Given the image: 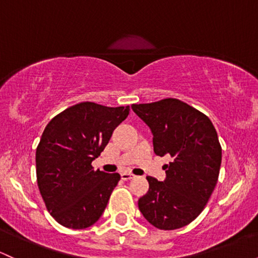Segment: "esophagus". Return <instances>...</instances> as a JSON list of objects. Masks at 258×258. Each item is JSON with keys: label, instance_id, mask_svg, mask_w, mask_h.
Returning <instances> with one entry per match:
<instances>
[{"label": "esophagus", "instance_id": "obj_1", "mask_svg": "<svg viewBox=\"0 0 258 258\" xmlns=\"http://www.w3.org/2000/svg\"><path fill=\"white\" fill-rule=\"evenodd\" d=\"M134 177H135V175L131 174V172L124 171V172H122V174H121V179L124 180V181H128V180L134 179Z\"/></svg>", "mask_w": 258, "mask_h": 258}]
</instances>
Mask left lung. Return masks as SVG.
I'll return each instance as SVG.
<instances>
[{
	"mask_svg": "<svg viewBox=\"0 0 258 258\" xmlns=\"http://www.w3.org/2000/svg\"><path fill=\"white\" fill-rule=\"evenodd\" d=\"M131 107L151 128L155 154L172 158L165 180L147 177L149 189L138 208L155 228H182L200 216L217 185L222 147L216 128L207 116L179 99Z\"/></svg>",
	"mask_w": 258,
	"mask_h": 258,
	"instance_id": "8db88e82",
	"label": "left lung"
}]
</instances>
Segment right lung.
I'll return each mask as SVG.
<instances>
[{
	"label": "right lung",
	"instance_id": "right-lung-1",
	"mask_svg": "<svg viewBox=\"0 0 258 258\" xmlns=\"http://www.w3.org/2000/svg\"><path fill=\"white\" fill-rule=\"evenodd\" d=\"M130 106L79 103L56 115L36 148V180L53 219L71 229H86L101 217L120 175L94 170L112 132Z\"/></svg>",
	"mask_w": 258,
	"mask_h": 258
}]
</instances>
